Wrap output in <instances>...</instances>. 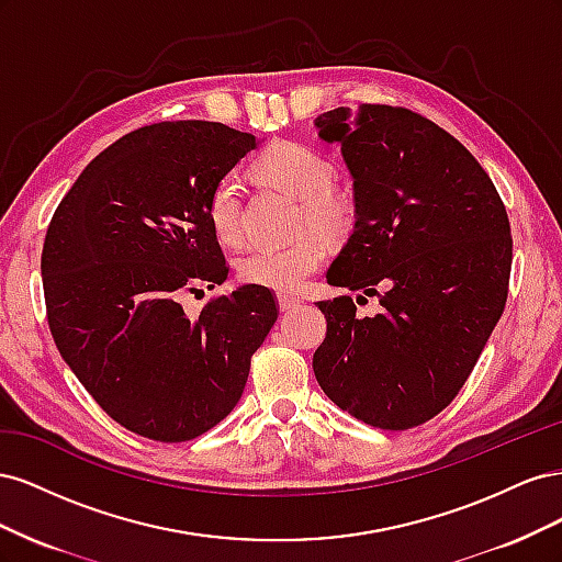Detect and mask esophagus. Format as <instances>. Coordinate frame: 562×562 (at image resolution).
Wrapping results in <instances>:
<instances>
[{
    "label": "esophagus",
    "mask_w": 562,
    "mask_h": 562,
    "mask_svg": "<svg viewBox=\"0 0 562 562\" xmlns=\"http://www.w3.org/2000/svg\"><path fill=\"white\" fill-rule=\"evenodd\" d=\"M302 304V300L300 297H293V295H279V310L281 312H293V310H297Z\"/></svg>",
    "instance_id": "34e87169"
}]
</instances>
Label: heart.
<instances>
[{
  "label": "heart",
  "mask_w": 562,
  "mask_h": 562,
  "mask_svg": "<svg viewBox=\"0 0 562 562\" xmlns=\"http://www.w3.org/2000/svg\"><path fill=\"white\" fill-rule=\"evenodd\" d=\"M260 176L300 199V229L314 227L321 234L337 236L351 223V203L333 184V166L318 151L304 145L271 147L258 164ZM209 223L215 236L227 246H239L246 236L241 184L236 173L220 178L209 196ZM316 232L300 236L288 246H260L248 250L236 265L239 279L248 285L277 293H293L323 265L328 255L326 241Z\"/></svg>",
  "instance_id": "heart-1"
}]
</instances>
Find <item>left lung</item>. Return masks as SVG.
Masks as SVG:
<instances>
[{
	"label": "left lung",
	"mask_w": 562,
	"mask_h": 562,
	"mask_svg": "<svg viewBox=\"0 0 562 562\" xmlns=\"http://www.w3.org/2000/svg\"><path fill=\"white\" fill-rule=\"evenodd\" d=\"M314 126L342 147L353 178V234L328 283L382 304L359 318L349 295L316 302L328 333L314 375L370 427H419L452 403L504 312L506 209L471 151L411 110L337 108Z\"/></svg>",
	"instance_id": "left-lung-1"
}]
</instances>
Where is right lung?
Wrapping results in <instances>:
<instances>
[{
  "mask_svg": "<svg viewBox=\"0 0 562 562\" xmlns=\"http://www.w3.org/2000/svg\"><path fill=\"white\" fill-rule=\"evenodd\" d=\"M260 140L217 122H161L119 138L83 168L46 232L42 281L54 342L83 389L128 431L182 443L239 403L250 356L277 323L258 285L178 295L227 274L209 196Z\"/></svg>",
  "mask_w": 562,
  "mask_h": 562,
  "instance_id": "add662e5",
  "label": "right lung"
}]
</instances>
